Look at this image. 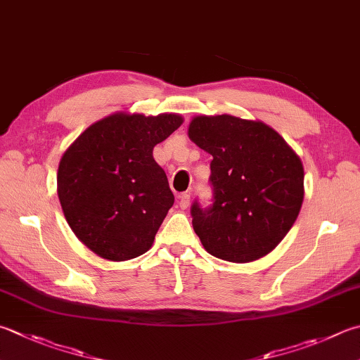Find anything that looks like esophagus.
Wrapping results in <instances>:
<instances>
[{
	"label": "esophagus",
	"mask_w": 360,
	"mask_h": 360,
	"mask_svg": "<svg viewBox=\"0 0 360 360\" xmlns=\"http://www.w3.org/2000/svg\"><path fill=\"white\" fill-rule=\"evenodd\" d=\"M179 199H180V207L185 210V208H188L189 207V202H191V198H189V194L188 193H183V194H180L179 195Z\"/></svg>",
	"instance_id": "1"
}]
</instances>
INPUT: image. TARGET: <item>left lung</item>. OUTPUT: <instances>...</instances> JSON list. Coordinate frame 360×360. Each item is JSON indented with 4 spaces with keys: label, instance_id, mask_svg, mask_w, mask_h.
<instances>
[{
    "label": "left lung",
    "instance_id": "1",
    "mask_svg": "<svg viewBox=\"0 0 360 360\" xmlns=\"http://www.w3.org/2000/svg\"><path fill=\"white\" fill-rule=\"evenodd\" d=\"M189 139L212 155L213 203L191 207L193 227L208 254L248 263L269 254L293 226L304 199L300 157L260 120L195 116Z\"/></svg>",
    "mask_w": 360,
    "mask_h": 360
}]
</instances>
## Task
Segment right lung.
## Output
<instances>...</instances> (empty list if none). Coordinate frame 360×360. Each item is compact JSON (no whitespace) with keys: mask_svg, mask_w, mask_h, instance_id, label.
Returning a JSON list of instances; mask_svg holds the SVG:
<instances>
[{"mask_svg":"<svg viewBox=\"0 0 360 360\" xmlns=\"http://www.w3.org/2000/svg\"><path fill=\"white\" fill-rule=\"evenodd\" d=\"M181 122L177 114H111L86 128L60 158L58 195L65 219L101 259L124 262L152 248L174 205L153 147Z\"/></svg>","mask_w":360,"mask_h":360,"instance_id":"add662e5","label":"right lung"}]
</instances>
